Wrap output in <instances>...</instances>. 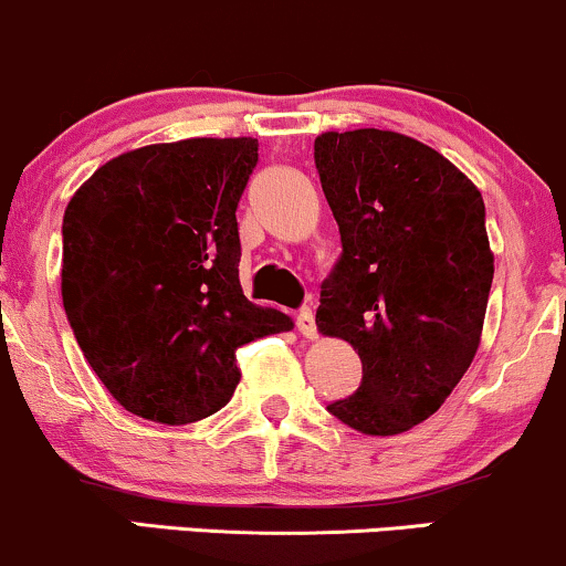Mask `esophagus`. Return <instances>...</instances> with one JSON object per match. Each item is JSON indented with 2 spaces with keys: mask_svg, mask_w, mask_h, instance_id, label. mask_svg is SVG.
Masks as SVG:
<instances>
[{
  "mask_svg": "<svg viewBox=\"0 0 566 566\" xmlns=\"http://www.w3.org/2000/svg\"><path fill=\"white\" fill-rule=\"evenodd\" d=\"M296 328H298V334H302L304 338H317L315 315H312L310 307L298 310V315H296Z\"/></svg>",
  "mask_w": 566,
  "mask_h": 566,
  "instance_id": "34e87169",
  "label": "esophagus"
}]
</instances>
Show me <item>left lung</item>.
Wrapping results in <instances>:
<instances>
[{"label":"left lung","mask_w":566,"mask_h":566,"mask_svg":"<svg viewBox=\"0 0 566 566\" xmlns=\"http://www.w3.org/2000/svg\"><path fill=\"white\" fill-rule=\"evenodd\" d=\"M315 166L344 249L315 323L363 363L360 389L328 410L360 434H402L442 408L480 349L495 272L482 192L389 129L323 132Z\"/></svg>","instance_id":"obj_1"}]
</instances>
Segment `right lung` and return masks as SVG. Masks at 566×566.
Returning <instances> with one entry per match:
<instances>
[{"label":"right lung","mask_w":566,"mask_h":566,"mask_svg":"<svg viewBox=\"0 0 566 566\" xmlns=\"http://www.w3.org/2000/svg\"><path fill=\"white\" fill-rule=\"evenodd\" d=\"M254 137L126 150L73 192L60 291L86 363L124 410L182 427L241 381L235 352L294 321L243 296L235 209Z\"/></svg>","instance_id":"1"}]
</instances>
